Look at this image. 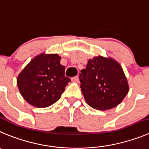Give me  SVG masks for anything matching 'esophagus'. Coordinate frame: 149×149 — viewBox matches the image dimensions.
<instances>
[{
  "instance_id": "obj_1",
  "label": "esophagus",
  "mask_w": 149,
  "mask_h": 149,
  "mask_svg": "<svg viewBox=\"0 0 149 149\" xmlns=\"http://www.w3.org/2000/svg\"><path fill=\"white\" fill-rule=\"evenodd\" d=\"M79 76H75V77H73L71 79V81H73V82L77 83V82H79Z\"/></svg>"
}]
</instances>
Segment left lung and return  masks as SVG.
<instances>
[{
    "label": "left lung",
    "mask_w": 149,
    "mask_h": 149,
    "mask_svg": "<svg viewBox=\"0 0 149 149\" xmlns=\"http://www.w3.org/2000/svg\"><path fill=\"white\" fill-rule=\"evenodd\" d=\"M81 90L89 106L98 110L112 109L129 90L121 65L112 57L98 55L90 59L79 76Z\"/></svg>",
    "instance_id": "left-lung-1"
}]
</instances>
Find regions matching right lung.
<instances>
[{
	"label": "right lung",
	"instance_id": "obj_1",
	"mask_svg": "<svg viewBox=\"0 0 149 149\" xmlns=\"http://www.w3.org/2000/svg\"><path fill=\"white\" fill-rule=\"evenodd\" d=\"M58 54L41 53L34 56L17 78L23 98L31 106L45 108L61 98L70 79L65 76V66Z\"/></svg>",
	"mask_w": 149,
	"mask_h": 149
}]
</instances>
